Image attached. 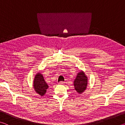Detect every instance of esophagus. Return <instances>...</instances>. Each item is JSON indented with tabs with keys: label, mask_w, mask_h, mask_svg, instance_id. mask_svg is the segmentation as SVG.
<instances>
[{
	"label": "esophagus",
	"mask_w": 125,
	"mask_h": 125,
	"mask_svg": "<svg viewBox=\"0 0 125 125\" xmlns=\"http://www.w3.org/2000/svg\"><path fill=\"white\" fill-rule=\"evenodd\" d=\"M64 82H59V83H58V84H61V85H62V84H64Z\"/></svg>",
	"instance_id": "esophagus-1"
}]
</instances>
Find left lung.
<instances>
[{
    "label": "left lung",
    "mask_w": 125,
    "mask_h": 125,
    "mask_svg": "<svg viewBox=\"0 0 125 125\" xmlns=\"http://www.w3.org/2000/svg\"><path fill=\"white\" fill-rule=\"evenodd\" d=\"M88 84V78L83 71H80L77 74L74 81V86L75 90L79 94H82L86 89Z\"/></svg>",
    "instance_id": "left-lung-1"
}]
</instances>
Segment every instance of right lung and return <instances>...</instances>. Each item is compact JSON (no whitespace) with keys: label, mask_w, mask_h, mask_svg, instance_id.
Segmentation results:
<instances>
[{"label":"right lung","mask_w":125,"mask_h":125,"mask_svg":"<svg viewBox=\"0 0 125 125\" xmlns=\"http://www.w3.org/2000/svg\"><path fill=\"white\" fill-rule=\"evenodd\" d=\"M48 88V86L45 81L42 74L37 73L33 80V88L35 92L41 96H43L45 94Z\"/></svg>","instance_id":"add662e5"}]
</instances>
